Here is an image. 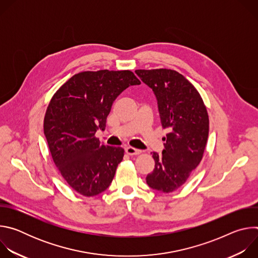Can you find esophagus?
<instances>
[{
  "mask_svg": "<svg viewBox=\"0 0 258 258\" xmlns=\"http://www.w3.org/2000/svg\"><path fill=\"white\" fill-rule=\"evenodd\" d=\"M142 151L139 149H135L133 147H126L125 148V153L128 155H139Z\"/></svg>",
  "mask_w": 258,
  "mask_h": 258,
  "instance_id": "1",
  "label": "esophagus"
}]
</instances>
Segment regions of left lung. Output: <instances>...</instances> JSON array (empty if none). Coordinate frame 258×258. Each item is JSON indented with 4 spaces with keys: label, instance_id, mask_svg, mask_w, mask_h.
<instances>
[{
    "label": "left lung",
    "instance_id": "1",
    "mask_svg": "<svg viewBox=\"0 0 258 258\" xmlns=\"http://www.w3.org/2000/svg\"><path fill=\"white\" fill-rule=\"evenodd\" d=\"M137 76L154 92L160 120L168 130L162 154L153 152L155 167L146 177L148 186L171 193L187 181L202 160L208 139L209 118L195 87L171 69H138Z\"/></svg>",
    "mask_w": 258,
    "mask_h": 258
}]
</instances>
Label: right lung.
I'll return each instance as SVG.
<instances>
[{"instance_id": "right-lung-1", "label": "right lung", "mask_w": 258, "mask_h": 258, "mask_svg": "<svg viewBox=\"0 0 258 258\" xmlns=\"http://www.w3.org/2000/svg\"><path fill=\"white\" fill-rule=\"evenodd\" d=\"M140 84L131 70L83 71L52 97L44 133L59 172L81 195L96 196L111 183L124 150L101 144L95 135L99 128L105 130L117 96Z\"/></svg>"}]
</instances>
